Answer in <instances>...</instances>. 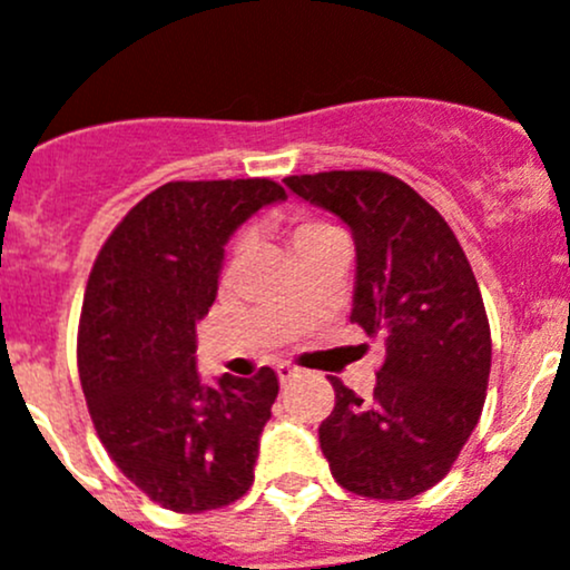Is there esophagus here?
Returning <instances> with one entry per match:
<instances>
[{
    "label": "esophagus",
    "instance_id": "34e87169",
    "mask_svg": "<svg viewBox=\"0 0 570 570\" xmlns=\"http://www.w3.org/2000/svg\"><path fill=\"white\" fill-rule=\"evenodd\" d=\"M275 373H278L281 384H286V381H292L295 376H299V371L295 365H286V362H281L278 367H275Z\"/></svg>",
    "mask_w": 570,
    "mask_h": 570
}]
</instances>
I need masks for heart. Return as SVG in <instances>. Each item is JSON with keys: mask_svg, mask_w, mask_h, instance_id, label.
<instances>
[{"mask_svg": "<svg viewBox=\"0 0 570 570\" xmlns=\"http://www.w3.org/2000/svg\"><path fill=\"white\" fill-rule=\"evenodd\" d=\"M337 235V229L333 224H327L324 218H316V216H297L295 224H292V246H295V252H303L305 246H314V243L324 240V237H333ZM248 248V240L246 237H237L235 248H233V259H240L243 254H246Z\"/></svg>", "mask_w": 570, "mask_h": 570, "instance_id": "heart-1", "label": "heart"}]
</instances>
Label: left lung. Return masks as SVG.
Listing matches in <instances>:
<instances>
[{
    "label": "left lung",
    "mask_w": 570,
    "mask_h": 570,
    "mask_svg": "<svg viewBox=\"0 0 570 570\" xmlns=\"http://www.w3.org/2000/svg\"><path fill=\"white\" fill-rule=\"evenodd\" d=\"M297 197L352 227V322L384 337L373 397L330 376L335 409L318 443L343 490L409 500L452 471L476 428L490 381L484 299L460 240L433 205L381 170L284 178Z\"/></svg>",
    "instance_id": "8db88e82"
}]
</instances>
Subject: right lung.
<instances>
[{
  "label": "right lung",
  "instance_id": "obj_1",
  "mask_svg": "<svg viewBox=\"0 0 570 570\" xmlns=\"http://www.w3.org/2000/svg\"><path fill=\"white\" fill-rule=\"evenodd\" d=\"M271 178L170 180L118 222L94 259L78 324V373L110 460L178 514L235 503L254 484L278 379L224 373L203 384L194 324L214 305L224 243L262 205Z\"/></svg>",
  "mask_w": 570,
  "mask_h": 570
}]
</instances>
